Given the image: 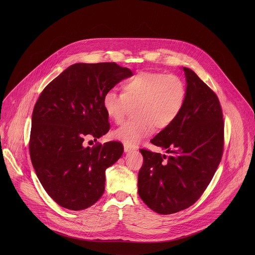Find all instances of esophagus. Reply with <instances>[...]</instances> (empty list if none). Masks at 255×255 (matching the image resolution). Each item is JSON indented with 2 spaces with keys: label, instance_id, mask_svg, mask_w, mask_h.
<instances>
[{
  "label": "esophagus",
  "instance_id": "34e87169",
  "mask_svg": "<svg viewBox=\"0 0 255 255\" xmlns=\"http://www.w3.org/2000/svg\"><path fill=\"white\" fill-rule=\"evenodd\" d=\"M124 150H125L126 153H128V152H131L132 150H134V148H133L132 146L128 145V144L125 143V144H124Z\"/></svg>",
  "mask_w": 255,
  "mask_h": 255
}]
</instances>
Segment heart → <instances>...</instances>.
Returning a JSON list of instances; mask_svg holds the SVG:
<instances>
[{
	"instance_id": "b5f03b06",
	"label": "heart",
	"mask_w": 255,
	"mask_h": 255,
	"mask_svg": "<svg viewBox=\"0 0 255 255\" xmlns=\"http://www.w3.org/2000/svg\"><path fill=\"white\" fill-rule=\"evenodd\" d=\"M186 101V86L176 74L142 72L123 82V92L108 90L103 108L110 119L122 124L134 106L133 120L113 132V137L129 145L139 143L154 128L164 129L181 115Z\"/></svg>"
}]
</instances>
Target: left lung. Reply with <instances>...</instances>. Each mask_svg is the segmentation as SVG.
I'll use <instances>...</instances> for the list:
<instances>
[{
  "mask_svg": "<svg viewBox=\"0 0 255 255\" xmlns=\"http://www.w3.org/2000/svg\"><path fill=\"white\" fill-rule=\"evenodd\" d=\"M186 101L181 115L151 143L161 155L141 149L138 194L156 213L168 215L188 208L204 192L221 162L223 113L217 95L188 68H182Z\"/></svg>",
  "mask_w": 255,
  "mask_h": 255,
  "instance_id": "obj_1",
  "label": "left lung"
}]
</instances>
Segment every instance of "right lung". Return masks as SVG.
<instances>
[{
  "mask_svg": "<svg viewBox=\"0 0 255 255\" xmlns=\"http://www.w3.org/2000/svg\"><path fill=\"white\" fill-rule=\"evenodd\" d=\"M132 75L116 63H77L51 81L37 100L30 158L38 180L60 206L83 210L103 195L105 171L121 158L124 147L109 141L90 148L83 141L86 135L97 140L109 131L103 97Z\"/></svg>",
  "mask_w": 255,
  "mask_h": 255,
  "instance_id": "obj_1",
  "label": "right lung"
}]
</instances>
